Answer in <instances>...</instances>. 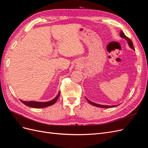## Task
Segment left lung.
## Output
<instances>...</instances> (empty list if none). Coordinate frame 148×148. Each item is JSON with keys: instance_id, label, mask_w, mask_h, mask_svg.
Wrapping results in <instances>:
<instances>
[{"instance_id": "1", "label": "left lung", "mask_w": 148, "mask_h": 148, "mask_svg": "<svg viewBox=\"0 0 148 148\" xmlns=\"http://www.w3.org/2000/svg\"><path fill=\"white\" fill-rule=\"evenodd\" d=\"M120 37L122 38H124L125 39L127 40V42H128V46H129L130 47V48L132 49H133V50H135V49H134L133 44V42H132V40H131L130 39V38H128L127 36H126L125 35V34L123 33V32L122 31H120ZM86 99L87 101L89 102V104H91V105L95 106H96V107H102V108H109V107H116V106H119V105H117V106H106V105H101V104H96V103H95V102L90 101L89 99H88L86 97Z\"/></svg>"}]
</instances>
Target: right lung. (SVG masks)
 <instances>
[{"mask_svg":"<svg viewBox=\"0 0 148 148\" xmlns=\"http://www.w3.org/2000/svg\"><path fill=\"white\" fill-rule=\"evenodd\" d=\"M60 96V91L59 92V94H58L57 96L53 99L52 100L50 101H47V102H37V101H23L22 100H20L22 103L26 106H27L28 107H33V108H44V107H49L50 106H52L53 104H54L57 101L58 98Z\"/></svg>","mask_w":148,"mask_h":148,"instance_id":"right-lung-1","label":"right lung"}]
</instances>
